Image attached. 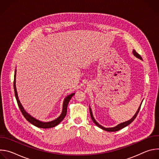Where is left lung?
<instances>
[{
    "instance_id": "obj_1",
    "label": "left lung",
    "mask_w": 159,
    "mask_h": 159,
    "mask_svg": "<svg viewBox=\"0 0 159 159\" xmlns=\"http://www.w3.org/2000/svg\"><path fill=\"white\" fill-rule=\"evenodd\" d=\"M133 53L134 54V55L135 57H137V58H140V59L142 60V58L141 56H140L138 53H137V52H136L134 50H133ZM142 102H143V101H142V103H141V104L140 105V106H139V109H138V110H137V112L135 113V115L133 116V118H132L131 120H128V121H125V122L121 123L119 124L118 125L116 126L115 127H112V128H105V127H104V126H102L100 125H99V123H98L95 120V119H94V116H93V112H92L91 109H90V106H89V111H90V117H91V119H92V120L93 121V122H94V123H95V124H96L98 127L101 128V129H104V130H105V131H118V130H120V129H122V128H123L126 127V126L129 125L131 123H132V122L134 120V119L136 118V117H137V115L139 114V111H140V107H141V105H142Z\"/></svg>"
}]
</instances>
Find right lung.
Instances as JSON below:
<instances>
[{
  "label": "right lung",
  "instance_id": "1",
  "mask_svg": "<svg viewBox=\"0 0 159 159\" xmlns=\"http://www.w3.org/2000/svg\"><path fill=\"white\" fill-rule=\"evenodd\" d=\"M16 69L15 70V74H14V93H15V96H16V99L17 100V104L19 106V107L22 112V115L24 116V117L26 118V120L27 121H28L30 123H31L32 125H34L36 127L40 128H53L56 126L57 125H58L65 117L66 112H67V106H68V104H69L70 100L71 99V98H72L73 96H74L75 93L71 94L69 96H67L65 99H64L63 101V109H62V112L61 114L60 115V116L57 118L56 120H53L52 121H49V122H43L41 121H39L38 120H36V118L32 117L30 115H29L28 113L24 109L23 107L21 105L19 98H18V96H17V90H16Z\"/></svg>",
  "mask_w": 159,
  "mask_h": 159
}]
</instances>
